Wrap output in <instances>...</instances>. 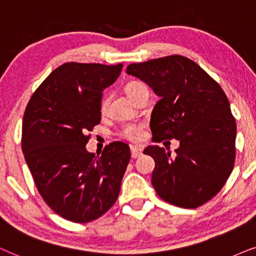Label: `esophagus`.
<instances>
[{"instance_id":"34e87169","label":"esophagus","mask_w":256,"mask_h":256,"mask_svg":"<svg viewBox=\"0 0 256 256\" xmlns=\"http://www.w3.org/2000/svg\"><path fill=\"white\" fill-rule=\"evenodd\" d=\"M130 148H131V156H132V158H134V159L138 158V156H142V150L140 148H138V146H134V145H132Z\"/></svg>"}]
</instances>
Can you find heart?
Returning <instances> with one entry per match:
<instances>
[{
	"label": "heart",
	"mask_w": 256,
	"mask_h": 256,
	"mask_svg": "<svg viewBox=\"0 0 256 256\" xmlns=\"http://www.w3.org/2000/svg\"><path fill=\"white\" fill-rule=\"evenodd\" d=\"M144 86H145V85L139 83V82H130V83H128L125 85V92L128 94V96L132 100V98L136 96V94H137L138 91ZM106 104H108V100H106V98H104V100H102V104H100L102 111L105 110V108H106ZM120 134L124 138L128 139V140L138 142L139 139L142 138V128L139 125H134V124L125 125L124 128H122Z\"/></svg>",
	"instance_id": "b5f03b06"
}]
</instances>
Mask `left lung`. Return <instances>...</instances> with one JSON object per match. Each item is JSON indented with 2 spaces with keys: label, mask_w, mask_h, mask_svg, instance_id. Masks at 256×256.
Returning a JSON list of instances; mask_svg holds the SVG:
<instances>
[{
  "label": "left lung",
  "mask_w": 256,
  "mask_h": 256,
  "mask_svg": "<svg viewBox=\"0 0 256 256\" xmlns=\"http://www.w3.org/2000/svg\"><path fill=\"white\" fill-rule=\"evenodd\" d=\"M126 74L152 88L153 140L176 139V158L164 148L144 150L156 162L152 185L162 200L196 208L220 192L235 162L236 124L219 84L196 62L180 54L132 63Z\"/></svg>",
  "instance_id": "8db88e82"
}]
</instances>
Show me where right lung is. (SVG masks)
Masks as SVG:
<instances>
[{"instance_id": "add662e5", "label": "right lung", "mask_w": 256, "mask_h": 256, "mask_svg": "<svg viewBox=\"0 0 256 256\" xmlns=\"http://www.w3.org/2000/svg\"><path fill=\"white\" fill-rule=\"evenodd\" d=\"M122 68L64 63L37 88L23 116L22 151L37 190L72 222H90L114 206L130 162L125 142H111L100 156L85 148L88 132L100 122L103 90Z\"/></svg>"}]
</instances>
